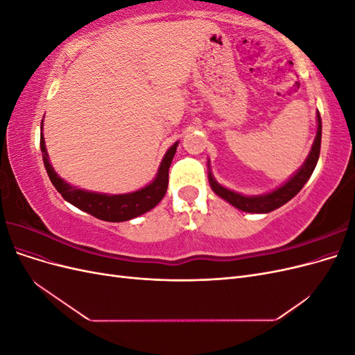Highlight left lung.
Listing matches in <instances>:
<instances>
[{
    "label": "left lung",
    "mask_w": 355,
    "mask_h": 355,
    "mask_svg": "<svg viewBox=\"0 0 355 355\" xmlns=\"http://www.w3.org/2000/svg\"><path fill=\"white\" fill-rule=\"evenodd\" d=\"M317 120H318V128H317V136L313 148H311V153L304 163V166L300 167L297 173L290 178L288 182L278 189L270 192L266 196H259V197H245L241 194H237V192L230 191L227 188L220 187L216 180L213 179L211 173H209V182L211 189L216 192L219 197L223 200H227L230 204H232L234 207H237L243 211H249V213H270L278 207H282L283 204L292 200L297 192L304 188V185L308 182V179L313 175V171L317 166V161L320 157V146H321V118L320 114H317Z\"/></svg>",
    "instance_id": "8db88e82"
}]
</instances>
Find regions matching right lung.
Wrapping results in <instances>:
<instances>
[{
  "mask_svg": "<svg viewBox=\"0 0 355 355\" xmlns=\"http://www.w3.org/2000/svg\"><path fill=\"white\" fill-rule=\"evenodd\" d=\"M41 127H42V123H41ZM40 146H41L42 159H44L47 175L51 180V184L55 185V188L63 198H65L68 202L73 204L75 207H78L85 213H90L92 216L98 219H102L106 222H124V220H130L133 218L141 216V214L154 209L157 204L163 200L168 185V167L171 164V159H173L176 154L178 142L171 146L167 151V154L164 155L163 163H161L158 168V175L151 185H148L136 192H132V194H121V196L98 194V192L83 191V189H78L77 187L67 184L65 180L58 176L56 171L53 170L51 164L49 163L47 149L44 145V137H42V133L40 136Z\"/></svg>",
  "mask_w": 355,
  "mask_h": 355,
  "instance_id": "obj_1",
  "label": "right lung"
}]
</instances>
